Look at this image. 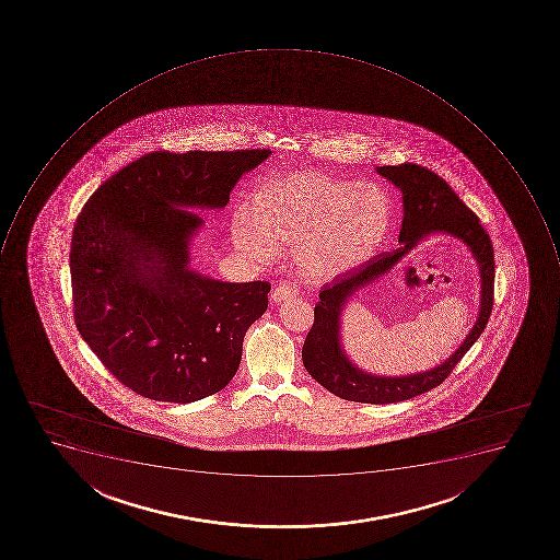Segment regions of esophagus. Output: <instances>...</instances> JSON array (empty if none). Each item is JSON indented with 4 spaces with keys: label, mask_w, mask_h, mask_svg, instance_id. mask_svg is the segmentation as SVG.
<instances>
[{
    "label": "esophagus",
    "mask_w": 560,
    "mask_h": 560,
    "mask_svg": "<svg viewBox=\"0 0 560 560\" xmlns=\"http://www.w3.org/2000/svg\"><path fill=\"white\" fill-rule=\"evenodd\" d=\"M298 292H300V289H298L295 283L280 282L275 287L273 292H271V301H273V303H282V301L295 298Z\"/></svg>",
    "instance_id": "1"
}]
</instances>
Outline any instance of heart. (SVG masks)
Masks as SVG:
<instances>
[{"instance_id":"heart-1","label":"heart","mask_w":560,"mask_h":560,"mask_svg":"<svg viewBox=\"0 0 560 560\" xmlns=\"http://www.w3.org/2000/svg\"><path fill=\"white\" fill-rule=\"evenodd\" d=\"M390 224L393 199L384 187L306 172L262 182L231 234L234 247L262 262L278 248H295L301 271L324 280L364 262Z\"/></svg>"}]
</instances>
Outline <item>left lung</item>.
Here are the masks:
<instances>
[{
  "label": "left lung",
  "instance_id": "8db88e82",
  "mask_svg": "<svg viewBox=\"0 0 560 560\" xmlns=\"http://www.w3.org/2000/svg\"><path fill=\"white\" fill-rule=\"evenodd\" d=\"M376 172L401 189L405 205L399 233L401 247L393 252H382L362 265L336 275L332 282L322 287L318 294L320 301L313 310V326L304 339L303 364L313 380H317L322 387L341 399L368 405H388L406 401L443 384L467 350L475 345L476 339L480 338L492 313L495 262L492 242L480 224V219L440 175L413 163L378 166ZM432 230L454 233L464 238L476 254L482 273L481 317L458 352L434 371L401 380L368 376L357 371L340 350L338 313L348 294L385 273L419 238Z\"/></svg>",
  "mask_w": 560,
  "mask_h": 560
}]
</instances>
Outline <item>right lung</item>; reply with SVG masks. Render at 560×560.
Listing matches in <instances>:
<instances>
[{
  "mask_svg": "<svg viewBox=\"0 0 560 560\" xmlns=\"http://www.w3.org/2000/svg\"><path fill=\"white\" fill-rule=\"evenodd\" d=\"M271 150H158L97 187L77 217L70 271L77 329L120 384L154 401L192 402L236 375L243 338L271 283L219 282L189 265L203 224Z\"/></svg>",
  "mask_w": 560,
  "mask_h": 560,
  "instance_id": "right-lung-1",
  "label": "right lung"
}]
</instances>
